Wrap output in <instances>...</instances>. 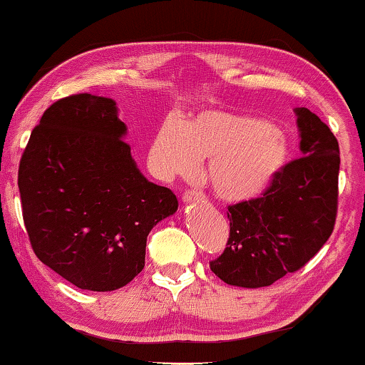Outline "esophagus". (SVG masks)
<instances>
[{
	"mask_svg": "<svg viewBox=\"0 0 365 365\" xmlns=\"http://www.w3.org/2000/svg\"><path fill=\"white\" fill-rule=\"evenodd\" d=\"M205 196L201 195L200 192H193V190H188V192H185L182 196V201L185 205H190V203H200V201H203Z\"/></svg>",
	"mask_w": 365,
	"mask_h": 365,
	"instance_id": "34e87169",
	"label": "esophagus"
}]
</instances>
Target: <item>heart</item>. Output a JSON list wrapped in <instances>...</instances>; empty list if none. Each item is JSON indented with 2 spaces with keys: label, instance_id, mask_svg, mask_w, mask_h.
<instances>
[{
  "label": "heart",
  "instance_id": "b5f03b06",
  "mask_svg": "<svg viewBox=\"0 0 365 365\" xmlns=\"http://www.w3.org/2000/svg\"><path fill=\"white\" fill-rule=\"evenodd\" d=\"M207 159L206 180L224 203H247L262 196L289 159V144L268 121L222 110H205L182 125L167 121L151 146V162L162 175H193Z\"/></svg>",
  "mask_w": 365,
  "mask_h": 365
}]
</instances>
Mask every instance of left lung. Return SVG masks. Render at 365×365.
Returning a JSON list of instances; mask_svg holds the SVG:
<instances>
[{"instance_id": "1", "label": "left lung", "mask_w": 365, "mask_h": 365, "mask_svg": "<svg viewBox=\"0 0 365 365\" xmlns=\"http://www.w3.org/2000/svg\"><path fill=\"white\" fill-rule=\"evenodd\" d=\"M299 151L262 198L229 206L230 235L210 268L225 284L257 289L294 273L325 245L338 206L339 146L328 126L297 107Z\"/></svg>"}]
</instances>
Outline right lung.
I'll list each match as a JSON object with an SVG mask.
<instances>
[{
	"label": "right lung",
	"mask_w": 365,
	"mask_h": 365,
	"mask_svg": "<svg viewBox=\"0 0 365 365\" xmlns=\"http://www.w3.org/2000/svg\"><path fill=\"white\" fill-rule=\"evenodd\" d=\"M108 97L78 94L45 110L19 165L22 216L40 262L79 289L115 291L144 268L172 190L149 182Z\"/></svg>",
	"instance_id": "add662e5"
}]
</instances>
